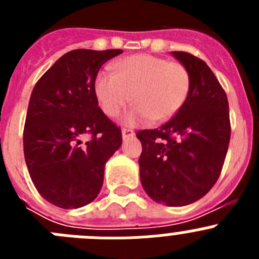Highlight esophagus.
<instances>
[{"mask_svg": "<svg viewBox=\"0 0 259 259\" xmlns=\"http://www.w3.org/2000/svg\"><path fill=\"white\" fill-rule=\"evenodd\" d=\"M122 136H123V140H125V139H130V137H134L135 136L134 130H127V128H123Z\"/></svg>", "mask_w": 259, "mask_h": 259, "instance_id": "1", "label": "esophagus"}]
</instances>
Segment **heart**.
<instances>
[{"instance_id": "b5f03b06", "label": "heart", "mask_w": 259, "mask_h": 259, "mask_svg": "<svg viewBox=\"0 0 259 259\" xmlns=\"http://www.w3.org/2000/svg\"><path fill=\"white\" fill-rule=\"evenodd\" d=\"M111 68L113 74L96 76V97L110 118H116L134 98L136 106L127 115L130 124L149 119L166 122L179 113L191 92V72L182 62L136 54L114 62Z\"/></svg>"}]
</instances>
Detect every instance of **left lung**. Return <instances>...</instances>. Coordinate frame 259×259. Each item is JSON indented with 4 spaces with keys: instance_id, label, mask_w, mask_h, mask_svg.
I'll return each instance as SVG.
<instances>
[{
    "instance_id": "obj_1",
    "label": "left lung",
    "mask_w": 259,
    "mask_h": 259,
    "mask_svg": "<svg viewBox=\"0 0 259 259\" xmlns=\"http://www.w3.org/2000/svg\"><path fill=\"white\" fill-rule=\"evenodd\" d=\"M188 67L191 92L175 116L154 130L136 134L143 188L167 206H184L203 197L218 180L231 137L228 100L202 59L171 52Z\"/></svg>"
}]
</instances>
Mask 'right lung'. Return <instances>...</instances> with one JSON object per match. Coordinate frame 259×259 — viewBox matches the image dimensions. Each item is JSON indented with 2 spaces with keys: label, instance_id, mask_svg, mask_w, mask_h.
<instances>
[{
  "label": "right lung",
  "instance_id": "right-lung-1",
  "mask_svg": "<svg viewBox=\"0 0 259 259\" xmlns=\"http://www.w3.org/2000/svg\"><path fill=\"white\" fill-rule=\"evenodd\" d=\"M123 50L75 49L38 79L29 98L23 148L29 176L48 202L77 209L92 202L105 163L122 145V131L98 107L95 80Z\"/></svg>",
  "mask_w": 259,
  "mask_h": 259
}]
</instances>
